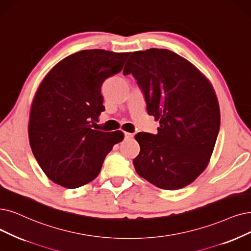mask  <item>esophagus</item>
I'll return each instance as SVG.
<instances>
[{"label":"esophagus","mask_w":251,"mask_h":251,"mask_svg":"<svg viewBox=\"0 0 251 251\" xmlns=\"http://www.w3.org/2000/svg\"><path fill=\"white\" fill-rule=\"evenodd\" d=\"M133 137H134V134H132V133H127V132L125 133V138L126 139H132Z\"/></svg>","instance_id":"1"}]
</instances>
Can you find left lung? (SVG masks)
Segmentation results:
<instances>
[{
	"label": "left lung",
	"mask_w": 251,
	"mask_h": 251,
	"mask_svg": "<svg viewBox=\"0 0 251 251\" xmlns=\"http://www.w3.org/2000/svg\"><path fill=\"white\" fill-rule=\"evenodd\" d=\"M129 73L144 94L148 114L159 120L156 135L135 136L140 145L133 160L136 172L162 189L190 184L206 169L219 132V105L211 83L168 49L133 52L124 69L125 75Z\"/></svg>",
	"instance_id": "8db88e82"
}]
</instances>
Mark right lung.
I'll list each match as a JSON object with an SVG mask.
<instances>
[{
	"mask_svg": "<svg viewBox=\"0 0 251 251\" xmlns=\"http://www.w3.org/2000/svg\"><path fill=\"white\" fill-rule=\"evenodd\" d=\"M128 55L81 50L57 63L39 85L28 140L39 166L54 183L77 188L93 181L113 145L124 140L123 132L94 126L105 109L102 84L122 71Z\"/></svg>",
	"mask_w": 251,
	"mask_h": 251,
	"instance_id": "add662e5",
	"label": "right lung"
}]
</instances>
